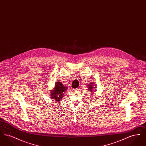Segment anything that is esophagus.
Returning a JSON list of instances; mask_svg holds the SVG:
<instances>
[{"label": "esophagus", "mask_w": 146, "mask_h": 146, "mask_svg": "<svg viewBox=\"0 0 146 146\" xmlns=\"http://www.w3.org/2000/svg\"><path fill=\"white\" fill-rule=\"evenodd\" d=\"M79 90V89H78H78H75V90H74V91H78Z\"/></svg>", "instance_id": "obj_1"}]
</instances>
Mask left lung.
I'll return each mask as SVG.
<instances>
[{
	"label": "left lung",
	"instance_id": "obj_1",
	"mask_svg": "<svg viewBox=\"0 0 146 146\" xmlns=\"http://www.w3.org/2000/svg\"><path fill=\"white\" fill-rule=\"evenodd\" d=\"M88 89L89 90L88 91H90L91 93V94H95V93H93L94 92H95V91H94V89H93V88H95V91H97V89H96V86L95 87H94V86H95V85H94V83H90V84H89L88 85ZM96 93V92H95Z\"/></svg>",
	"mask_w": 146,
	"mask_h": 146
}]
</instances>
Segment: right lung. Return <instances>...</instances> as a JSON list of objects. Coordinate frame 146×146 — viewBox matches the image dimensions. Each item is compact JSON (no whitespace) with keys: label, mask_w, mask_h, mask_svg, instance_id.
I'll list each match as a JSON object with an SVG mask.
<instances>
[{"label":"right lung","mask_w":146,"mask_h":146,"mask_svg":"<svg viewBox=\"0 0 146 146\" xmlns=\"http://www.w3.org/2000/svg\"><path fill=\"white\" fill-rule=\"evenodd\" d=\"M67 89V88L63 85L62 82L58 81V82L56 83L55 86L52 90H50V97L52 100H55L56 102H59L62 100L64 92L68 90Z\"/></svg>","instance_id":"obj_1"}]
</instances>
